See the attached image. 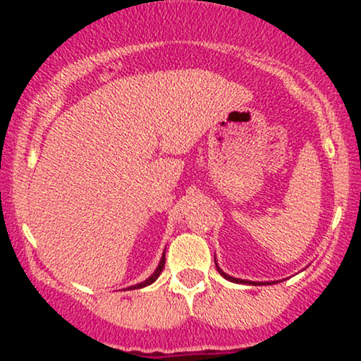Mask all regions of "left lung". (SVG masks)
<instances>
[{
  "mask_svg": "<svg viewBox=\"0 0 361 361\" xmlns=\"http://www.w3.org/2000/svg\"><path fill=\"white\" fill-rule=\"evenodd\" d=\"M215 267H217V263H215ZM217 271L219 273H221V275L224 276V279H226V280H229V281H235V283H250V285H261V283H258V281H250V280H241V279H234V276H229V275H226V273H224L222 270H221V268H219L217 267ZM271 283H273V281H271Z\"/></svg>",
  "mask_w": 361,
  "mask_h": 361,
  "instance_id": "left-lung-1",
  "label": "left lung"
}]
</instances>
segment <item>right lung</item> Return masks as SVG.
Returning a JSON list of instances; mask_svg holds the SVG:
<instances>
[{"label": "right lung", "mask_w": 361, "mask_h": 361, "mask_svg": "<svg viewBox=\"0 0 361 361\" xmlns=\"http://www.w3.org/2000/svg\"><path fill=\"white\" fill-rule=\"evenodd\" d=\"M164 261H166V258H164V255H163V258H161L159 264H157L156 271L152 273V275L149 276V279H147L146 281H140V283H137V285H132V287H128V288H142V287H147V285L154 283V281L157 280V276H159V275H161V271H163V268H164Z\"/></svg>", "instance_id": "1"}]
</instances>
